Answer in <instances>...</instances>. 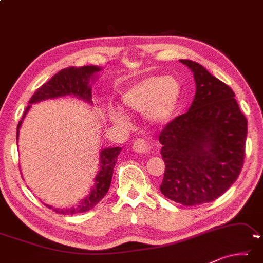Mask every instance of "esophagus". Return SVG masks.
<instances>
[{"label": "esophagus", "mask_w": 263, "mask_h": 263, "mask_svg": "<svg viewBox=\"0 0 263 263\" xmlns=\"http://www.w3.org/2000/svg\"><path fill=\"white\" fill-rule=\"evenodd\" d=\"M132 147H133V151L137 153H140V154H146L149 151V146H148L147 141L143 138H138L137 140H135Z\"/></svg>", "instance_id": "1"}]
</instances>
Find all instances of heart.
Here are the masks:
<instances>
[{"label": "heart", "instance_id": "obj_1", "mask_svg": "<svg viewBox=\"0 0 263 263\" xmlns=\"http://www.w3.org/2000/svg\"><path fill=\"white\" fill-rule=\"evenodd\" d=\"M181 86L173 77L149 76L125 90L120 102L128 111L144 112L152 124H164L172 118L180 102ZM123 117L122 114H117Z\"/></svg>", "mask_w": 263, "mask_h": 263}]
</instances>
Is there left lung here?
<instances>
[{
  "label": "left lung",
  "mask_w": 263,
  "mask_h": 263,
  "mask_svg": "<svg viewBox=\"0 0 263 263\" xmlns=\"http://www.w3.org/2000/svg\"><path fill=\"white\" fill-rule=\"evenodd\" d=\"M195 81V96L185 115L159 136L165 161L161 193L185 206L211 202L239 177L243 165L247 119L235 93L201 64L180 60Z\"/></svg>",
  "instance_id": "left-lung-1"
}]
</instances>
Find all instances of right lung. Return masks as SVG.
I'll return each mask as SVG.
<instances>
[{
  "mask_svg": "<svg viewBox=\"0 0 263 263\" xmlns=\"http://www.w3.org/2000/svg\"><path fill=\"white\" fill-rule=\"evenodd\" d=\"M102 70L103 68L96 65L82 66V68L69 66V68L58 71L49 82L44 83L29 101V106L24 111L22 119L20 120L17 125L16 140L18 141L20 128L22 126V123L28 112L30 111L32 104L49 101V99L73 97L89 104V105H92L91 90H92V84L98 79V72ZM120 151H122V147H105L99 151V168L93 179V185L91 187L89 194L84 199H82L77 205L63 208H55L47 205V203H44V205L51 208L56 213L64 215L81 214L92 210L105 197L110 189L114 168Z\"/></svg>",
  "mask_w": 263,
  "mask_h": 263,
  "instance_id": "obj_1",
  "label": "right lung"
}]
</instances>
